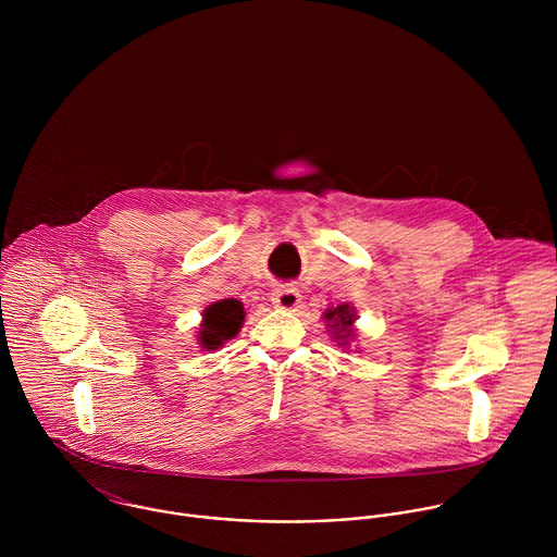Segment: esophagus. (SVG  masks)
I'll list each match as a JSON object with an SVG mask.
<instances>
[{"label": "esophagus", "instance_id": "obj_1", "mask_svg": "<svg viewBox=\"0 0 557 557\" xmlns=\"http://www.w3.org/2000/svg\"><path fill=\"white\" fill-rule=\"evenodd\" d=\"M272 302L281 309H296L300 302V292L289 285H281L272 292Z\"/></svg>", "mask_w": 557, "mask_h": 557}]
</instances>
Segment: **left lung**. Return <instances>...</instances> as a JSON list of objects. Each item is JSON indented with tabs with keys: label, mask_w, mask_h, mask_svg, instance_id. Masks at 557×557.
Masks as SVG:
<instances>
[{
	"label": "left lung",
	"mask_w": 557,
	"mask_h": 557,
	"mask_svg": "<svg viewBox=\"0 0 557 557\" xmlns=\"http://www.w3.org/2000/svg\"><path fill=\"white\" fill-rule=\"evenodd\" d=\"M325 319L327 321H332V330H336L334 332V338H341L343 343H347V338L354 334L351 332V325H354V311L349 309V305H338L336 309H330L327 313H325Z\"/></svg>",
	"instance_id": "left-lung-1"
}]
</instances>
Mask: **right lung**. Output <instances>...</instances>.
I'll list each match as a JSON object with an SVG mask.
<instances>
[{
  "label": "right lung",
  "mask_w": 557,
  "mask_h": 557,
  "mask_svg": "<svg viewBox=\"0 0 557 557\" xmlns=\"http://www.w3.org/2000/svg\"><path fill=\"white\" fill-rule=\"evenodd\" d=\"M244 321V309L238 300H221L206 309L203 327H201V345L206 349H219L223 341H230L238 334Z\"/></svg>",
  "instance_id": "obj_1"
}]
</instances>
